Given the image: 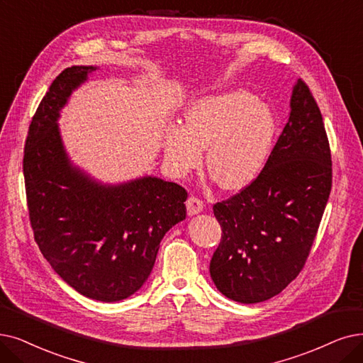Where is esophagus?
I'll return each instance as SVG.
<instances>
[{
    "label": "esophagus",
    "mask_w": 363,
    "mask_h": 363,
    "mask_svg": "<svg viewBox=\"0 0 363 363\" xmlns=\"http://www.w3.org/2000/svg\"><path fill=\"white\" fill-rule=\"evenodd\" d=\"M186 207H187V214L194 216V214H198L204 210V202H202L196 196H189L186 201Z\"/></svg>",
    "instance_id": "34e87169"
}]
</instances>
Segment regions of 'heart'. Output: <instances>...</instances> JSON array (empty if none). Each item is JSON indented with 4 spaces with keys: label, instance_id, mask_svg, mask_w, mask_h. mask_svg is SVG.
I'll list each match as a JSON object with an SVG mask.
<instances>
[{
    "label": "heart",
    "instance_id": "obj_1",
    "mask_svg": "<svg viewBox=\"0 0 363 363\" xmlns=\"http://www.w3.org/2000/svg\"><path fill=\"white\" fill-rule=\"evenodd\" d=\"M275 118L271 108L247 91H226L195 99L184 123H171L164 135V161L172 176L183 177L202 162L225 191L250 184L272 152Z\"/></svg>",
    "mask_w": 363,
    "mask_h": 363
}]
</instances>
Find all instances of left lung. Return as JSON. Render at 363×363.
Segmentation results:
<instances>
[{"mask_svg":"<svg viewBox=\"0 0 363 363\" xmlns=\"http://www.w3.org/2000/svg\"><path fill=\"white\" fill-rule=\"evenodd\" d=\"M332 187L325 123L301 79L291 114L262 172L213 207L222 228L210 275L226 298L256 303L279 295L306 265Z\"/></svg>","mask_w":363,"mask_h":363,"instance_id":"8db88e82","label":"left lung"}]
</instances>
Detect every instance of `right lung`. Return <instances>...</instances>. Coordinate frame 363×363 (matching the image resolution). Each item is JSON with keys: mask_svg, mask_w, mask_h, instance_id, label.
<instances>
[{"mask_svg": "<svg viewBox=\"0 0 363 363\" xmlns=\"http://www.w3.org/2000/svg\"><path fill=\"white\" fill-rule=\"evenodd\" d=\"M96 67L65 68L34 114L23 150L31 228L55 272L86 298L116 302L135 294L167 232L186 219L187 192L146 176L103 184L72 165L57 118Z\"/></svg>", "mask_w": 363, "mask_h": 363, "instance_id": "obj_1", "label": "right lung"}]
</instances>
